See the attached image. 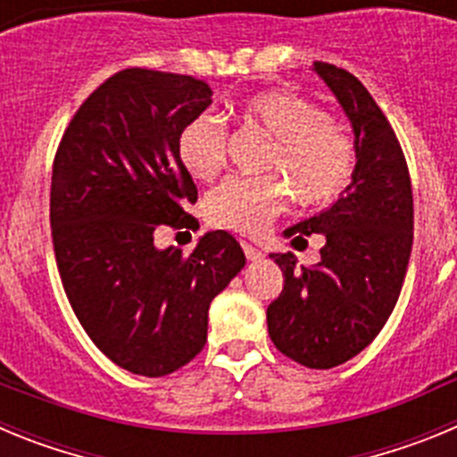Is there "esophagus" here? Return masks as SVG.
I'll return each instance as SVG.
<instances>
[{
    "label": "esophagus",
    "mask_w": 457,
    "mask_h": 457,
    "mask_svg": "<svg viewBox=\"0 0 457 457\" xmlns=\"http://www.w3.org/2000/svg\"><path fill=\"white\" fill-rule=\"evenodd\" d=\"M242 252H245L247 261H261L263 258V252L253 247V245H249V242H242Z\"/></svg>",
    "instance_id": "1"
}]
</instances>
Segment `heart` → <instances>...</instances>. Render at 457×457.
I'll use <instances>...</instances> for the list:
<instances>
[{
  "label": "heart",
  "instance_id": "b5f03b06",
  "mask_svg": "<svg viewBox=\"0 0 457 457\" xmlns=\"http://www.w3.org/2000/svg\"><path fill=\"white\" fill-rule=\"evenodd\" d=\"M247 123L274 137L265 160L270 176H233L205 199V215L215 226L256 236L290 204V187L304 204H327L348 187L357 153L341 123L325 116L316 103L293 91H261L242 100ZM228 130L217 114L194 116L183 125L176 151L192 179H215L226 162Z\"/></svg>",
  "mask_w": 457,
  "mask_h": 457
}]
</instances>
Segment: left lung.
<instances>
[{
	"label": "left lung",
	"instance_id": "obj_1",
	"mask_svg": "<svg viewBox=\"0 0 457 457\" xmlns=\"http://www.w3.org/2000/svg\"><path fill=\"white\" fill-rule=\"evenodd\" d=\"M311 71L350 119L357 164L332 208L284 231L293 245L322 233L318 265L297 268L295 253H270L284 272V290L268 306V332L297 364L334 369L389 320L410 263L414 201L401 144L364 84L332 63L316 62Z\"/></svg>",
	"mask_w": 457,
	"mask_h": 457
}]
</instances>
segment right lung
Here are the masks:
<instances>
[{
    "label": "right lung",
    "instance_id": "add662e5",
    "mask_svg": "<svg viewBox=\"0 0 457 457\" xmlns=\"http://www.w3.org/2000/svg\"><path fill=\"white\" fill-rule=\"evenodd\" d=\"M212 103L204 79L125 68L72 116L52 167L56 268L72 311L100 353L146 378L204 350L215 295L245 268L236 237L210 231L189 256L155 247V231L199 228L196 185L179 132Z\"/></svg>",
    "mask_w": 457,
    "mask_h": 457
}]
</instances>
